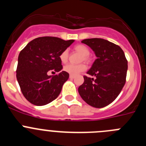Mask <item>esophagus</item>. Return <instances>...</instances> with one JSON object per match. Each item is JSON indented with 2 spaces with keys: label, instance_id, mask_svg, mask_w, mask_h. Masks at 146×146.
Here are the masks:
<instances>
[{
  "label": "esophagus",
  "instance_id": "34e87169",
  "mask_svg": "<svg viewBox=\"0 0 146 146\" xmlns=\"http://www.w3.org/2000/svg\"><path fill=\"white\" fill-rule=\"evenodd\" d=\"M69 78H70V79H74V78H75V76H74V75H70V76H69Z\"/></svg>",
  "mask_w": 146,
  "mask_h": 146
}]
</instances>
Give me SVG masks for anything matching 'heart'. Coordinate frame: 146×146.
<instances>
[{"instance_id":"obj_1","label":"heart","mask_w":146,"mask_h":146,"mask_svg":"<svg viewBox=\"0 0 146 146\" xmlns=\"http://www.w3.org/2000/svg\"><path fill=\"white\" fill-rule=\"evenodd\" d=\"M74 49L75 51H77V52H79L82 55L81 60H84L87 63L90 62V60H91L90 57H89L90 50H89L88 47H86V45L84 44H77L74 46ZM59 58H60V60L63 64L67 63V61L69 60V52H68V50H64V51H62L61 53L60 54ZM86 66L84 64H67L64 67V71L67 73H69L71 75H77V74H80V72L86 70Z\"/></svg>"}]
</instances>
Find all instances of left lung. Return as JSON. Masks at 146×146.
Returning a JSON list of instances; mask_svg holds the SVG:
<instances>
[{
    "instance_id": "1",
    "label": "left lung",
    "mask_w": 146,
    "mask_h": 146,
    "mask_svg": "<svg viewBox=\"0 0 146 146\" xmlns=\"http://www.w3.org/2000/svg\"><path fill=\"white\" fill-rule=\"evenodd\" d=\"M96 54V60L87 72L96 78L85 75L84 82L78 88L82 99L96 108L108 106L119 95L126 82L128 69L123 50L103 38H87L82 41Z\"/></svg>"
}]
</instances>
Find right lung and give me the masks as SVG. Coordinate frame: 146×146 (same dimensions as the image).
<instances>
[{"label": "right lung", "instance_id": "add662e5", "mask_svg": "<svg viewBox=\"0 0 146 146\" xmlns=\"http://www.w3.org/2000/svg\"><path fill=\"white\" fill-rule=\"evenodd\" d=\"M74 40L58 37H38L20 51L17 67V79L23 96L36 106L45 105L59 96L62 86L69 79V73L61 71L59 56ZM59 73L47 75L49 70Z\"/></svg>", "mask_w": 146, "mask_h": 146}]
</instances>
